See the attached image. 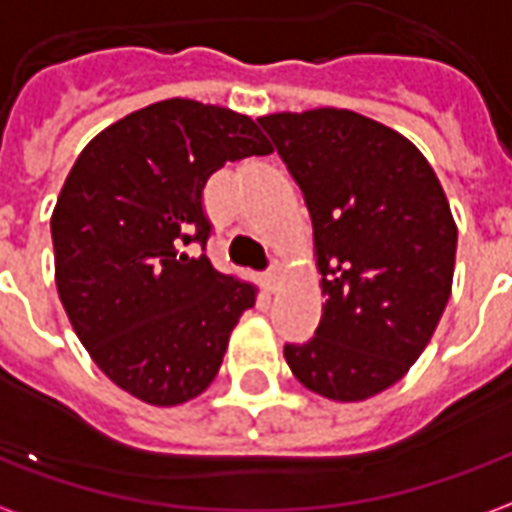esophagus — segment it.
I'll return each instance as SVG.
<instances>
[{"label": "esophagus", "instance_id": "esophagus-1", "mask_svg": "<svg viewBox=\"0 0 512 512\" xmlns=\"http://www.w3.org/2000/svg\"><path fill=\"white\" fill-rule=\"evenodd\" d=\"M282 279H285V268H282V263H274V266L268 268V274L263 277V285H266V290H279V285H282Z\"/></svg>", "mask_w": 512, "mask_h": 512}]
</instances>
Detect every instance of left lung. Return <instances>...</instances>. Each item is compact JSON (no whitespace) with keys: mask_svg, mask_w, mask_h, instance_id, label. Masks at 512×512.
<instances>
[{"mask_svg":"<svg viewBox=\"0 0 512 512\" xmlns=\"http://www.w3.org/2000/svg\"><path fill=\"white\" fill-rule=\"evenodd\" d=\"M312 216L326 296L315 337L285 345L315 395L359 403L425 351L450 301L458 227L428 158L351 109L260 117Z\"/></svg>","mask_w":512,"mask_h":512,"instance_id":"1","label":"left lung"}]
</instances>
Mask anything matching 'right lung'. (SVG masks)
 <instances>
[{
	"label": "right lung",
	"instance_id": "right-lung-1",
	"mask_svg": "<svg viewBox=\"0 0 512 512\" xmlns=\"http://www.w3.org/2000/svg\"><path fill=\"white\" fill-rule=\"evenodd\" d=\"M252 117L189 98L158 101L90 139L54 213V282L87 354L128 395L180 406L222 367L252 282L189 244L211 235L202 189L216 169L268 156Z\"/></svg>",
	"mask_w": 512,
	"mask_h": 512
}]
</instances>
